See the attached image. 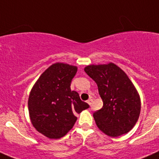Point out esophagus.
<instances>
[{
    "mask_svg": "<svg viewBox=\"0 0 159 159\" xmlns=\"http://www.w3.org/2000/svg\"><path fill=\"white\" fill-rule=\"evenodd\" d=\"M87 103H88L89 105H91V104H92V103H93V100L92 99H89L88 101H87Z\"/></svg>",
    "mask_w": 159,
    "mask_h": 159,
    "instance_id": "esophagus-1",
    "label": "esophagus"
}]
</instances>
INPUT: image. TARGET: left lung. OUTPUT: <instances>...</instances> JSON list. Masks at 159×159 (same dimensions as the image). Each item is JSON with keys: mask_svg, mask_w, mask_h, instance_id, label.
<instances>
[{"mask_svg": "<svg viewBox=\"0 0 159 159\" xmlns=\"http://www.w3.org/2000/svg\"><path fill=\"white\" fill-rule=\"evenodd\" d=\"M85 71L97 83L104 103L93 113L98 128L111 137L131 131L139 116L141 102L128 75L111 62L87 66Z\"/></svg>", "mask_w": 159, "mask_h": 159, "instance_id": "obj_1", "label": "left lung"}]
</instances>
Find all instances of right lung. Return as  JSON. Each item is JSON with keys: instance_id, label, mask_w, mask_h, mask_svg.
Here are the masks:
<instances>
[{"instance_id": "right-lung-1", "label": "right lung", "mask_w": 159, "mask_h": 159, "mask_svg": "<svg viewBox=\"0 0 159 159\" xmlns=\"http://www.w3.org/2000/svg\"><path fill=\"white\" fill-rule=\"evenodd\" d=\"M78 68L65 63L51 65L32 87L28 98V111L34 128L50 139H59L74 127L75 116L89 108L70 89Z\"/></svg>"}]
</instances>
